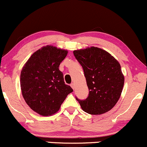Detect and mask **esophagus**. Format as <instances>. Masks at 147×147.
Instances as JSON below:
<instances>
[{"mask_svg":"<svg viewBox=\"0 0 147 147\" xmlns=\"http://www.w3.org/2000/svg\"><path fill=\"white\" fill-rule=\"evenodd\" d=\"M71 87H72V89H73V90H74V89H75V84L74 83L71 84Z\"/></svg>","mask_w":147,"mask_h":147,"instance_id":"34e87169","label":"esophagus"}]
</instances>
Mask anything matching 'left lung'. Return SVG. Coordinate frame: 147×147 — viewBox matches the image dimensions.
I'll list each match as a JSON object with an SVG mask.
<instances>
[{"mask_svg": "<svg viewBox=\"0 0 147 147\" xmlns=\"http://www.w3.org/2000/svg\"><path fill=\"white\" fill-rule=\"evenodd\" d=\"M74 55L83 69L89 89L86 99L76 98L85 113H107L117 103L123 90L124 76L119 63L109 53L94 47L74 51Z\"/></svg>", "mask_w": 147, "mask_h": 147, "instance_id": "1", "label": "left lung"}]
</instances>
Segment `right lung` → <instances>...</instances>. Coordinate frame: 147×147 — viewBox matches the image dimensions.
Masks as SVG:
<instances>
[{
	"label": "right lung",
	"mask_w": 147,
	"mask_h": 147,
	"mask_svg": "<svg viewBox=\"0 0 147 147\" xmlns=\"http://www.w3.org/2000/svg\"><path fill=\"white\" fill-rule=\"evenodd\" d=\"M68 51L47 45L34 52L21 72V89L25 101L33 111L50 116L57 113L73 92L64 81L59 66Z\"/></svg>",
	"instance_id": "right-lung-1"
}]
</instances>
